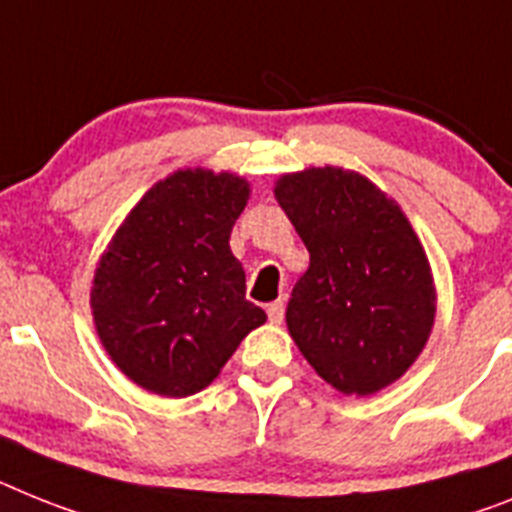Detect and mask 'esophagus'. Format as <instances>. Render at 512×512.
I'll return each mask as SVG.
<instances>
[{
    "instance_id": "esophagus-1",
    "label": "esophagus",
    "mask_w": 512,
    "mask_h": 512,
    "mask_svg": "<svg viewBox=\"0 0 512 512\" xmlns=\"http://www.w3.org/2000/svg\"><path fill=\"white\" fill-rule=\"evenodd\" d=\"M283 315H286V304L278 299V302H270L268 304V320L276 322V325H281L283 322Z\"/></svg>"
}]
</instances>
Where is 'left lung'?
I'll use <instances>...</instances> for the list:
<instances>
[{
  "label": "left lung",
  "instance_id": "obj_1",
  "mask_svg": "<svg viewBox=\"0 0 512 512\" xmlns=\"http://www.w3.org/2000/svg\"><path fill=\"white\" fill-rule=\"evenodd\" d=\"M276 197L309 249L286 322L317 375L369 395L406 372L435 322L427 255L401 208L354 171L283 176Z\"/></svg>",
  "mask_w": 512,
  "mask_h": 512
}]
</instances>
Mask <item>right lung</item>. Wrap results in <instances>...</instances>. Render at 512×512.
Instances as JSON below:
<instances>
[{
  "label": "right lung",
  "mask_w": 512,
  "mask_h": 512,
  "mask_svg": "<svg viewBox=\"0 0 512 512\" xmlns=\"http://www.w3.org/2000/svg\"><path fill=\"white\" fill-rule=\"evenodd\" d=\"M234 174L176 171L119 226L93 278V320L124 375L184 398L216 380L265 312L247 302L229 236L247 205Z\"/></svg>",
  "instance_id": "obj_1"
}]
</instances>
